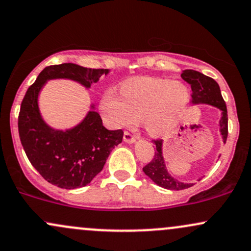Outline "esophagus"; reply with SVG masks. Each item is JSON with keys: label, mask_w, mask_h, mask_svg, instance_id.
Masks as SVG:
<instances>
[{"label": "esophagus", "mask_w": 251, "mask_h": 251, "mask_svg": "<svg viewBox=\"0 0 251 251\" xmlns=\"http://www.w3.org/2000/svg\"><path fill=\"white\" fill-rule=\"evenodd\" d=\"M123 140L128 143H134L135 141H136L135 136H133V135L129 133V131H125V134H123Z\"/></svg>", "instance_id": "esophagus-1"}]
</instances>
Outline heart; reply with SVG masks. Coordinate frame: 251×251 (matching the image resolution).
Wrapping results in <instances>:
<instances>
[{
    "mask_svg": "<svg viewBox=\"0 0 251 251\" xmlns=\"http://www.w3.org/2000/svg\"><path fill=\"white\" fill-rule=\"evenodd\" d=\"M121 94L122 96L109 89L103 95L100 108L106 122L121 128L145 118L146 126L153 134L170 129L190 100L186 85L153 77L126 81L121 86Z\"/></svg>",
    "mask_w": 251,
    "mask_h": 251,
    "instance_id": "heart-1",
    "label": "heart"
}]
</instances>
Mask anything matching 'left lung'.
<instances>
[{
  "mask_svg": "<svg viewBox=\"0 0 251 251\" xmlns=\"http://www.w3.org/2000/svg\"><path fill=\"white\" fill-rule=\"evenodd\" d=\"M181 77L191 85V89H192L191 97H192L193 104L205 103L221 109L222 118L219 121V126H221V134L223 136L224 143L226 142L227 110L226 104L222 97L218 83L211 77H207V75L198 71H194V70H184L181 72ZM154 143H155L156 147L154 157L151 162L143 167V172H145L146 176H149L156 185L166 188V190L179 191L193 186L192 184H184V182L178 181L168 173L162 156V140H154Z\"/></svg>",
  "mask_w": 251,
  "mask_h": 251,
  "instance_id": "left-lung-1",
  "label": "left lung"
}]
</instances>
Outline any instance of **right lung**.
I'll return each instance as SVG.
<instances>
[{
	"label": "right lung",
	"instance_id": "right-lung-1",
	"mask_svg": "<svg viewBox=\"0 0 251 251\" xmlns=\"http://www.w3.org/2000/svg\"><path fill=\"white\" fill-rule=\"evenodd\" d=\"M108 72L72 63L50 65L28 88L18 120L20 140L33 167L50 184L66 190L90 184L103 170L112 149L122 142L123 130H108L95 110L70 130L52 129L40 116L39 92L47 80L54 78H67L90 88Z\"/></svg>",
	"mask_w": 251,
	"mask_h": 251
}]
</instances>
